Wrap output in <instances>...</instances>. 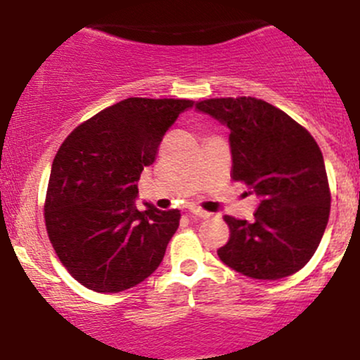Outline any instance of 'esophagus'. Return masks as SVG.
<instances>
[{
    "instance_id": "obj_1",
    "label": "esophagus",
    "mask_w": 360,
    "mask_h": 360,
    "mask_svg": "<svg viewBox=\"0 0 360 360\" xmlns=\"http://www.w3.org/2000/svg\"><path fill=\"white\" fill-rule=\"evenodd\" d=\"M189 213L196 218H203V220L205 218H210L208 212H205V210H201V208H196V206H191V208H189Z\"/></svg>"
}]
</instances>
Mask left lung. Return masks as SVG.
Listing matches in <instances>:
<instances>
[{"label": "left lung", "instance_id": "1", "mask_svg": "<svg viewBox=\"0 0 360 360\" xmlns=\"http://www.w3.org/2000/svg\"><path fill=\"white\" fill-rule=\"evenodd\" d=\"M196 108L229 127L232 179L260 200L252 223L226 214L230 238L218 257L252 279L298 272L320 245L330 214L328 179L315 139L257 98H213Z\"/></svg>", "mask_w": 360, "mask_h": 360}]
</instances>
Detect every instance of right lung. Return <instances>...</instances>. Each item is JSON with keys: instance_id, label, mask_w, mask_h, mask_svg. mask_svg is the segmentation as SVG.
Segmentation results:
<instances>
[{"instance_id": "right-lung-1", "label": "right lung", "mask_w": 360, "mask_h": 360, "mask_svg": "<svg viewBox=\"0 0 360 360\" xmlns=\"http://www.w3.org/2000/svg\"><path fill=\"white\" fill-rule=\"evenodd\" d=\"M191 100L127 98L86 120L52 162L45 226L74 279L96 292L137 286L162 262L179 210L160 212L135 198L143 167Z\"/></svg>"}]
</instances>
